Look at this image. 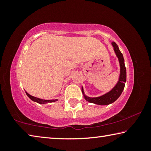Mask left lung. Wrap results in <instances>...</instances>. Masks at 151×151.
<instances>
[{
    "instance_id": "8db88e82",
    "label": "left lung",
    "mask_w": 151,
    "mask_h": 151,
    "mask_svg": "<svg viewBox=\"0 0 151 151\" xmlns=\"http://www.w3.org/2000/svg\"><path fill=\"white\" fill-rule=\"evenodd\" d=\"M112 46L119 62L120 74L119 81H117L116 85L111 91L107 92L103 95L96 97H90L86 95L83 87L82 86V92H83L84 98L89 103L99 104V105H108V104L116 101L119 99V97L121 96V93L124 90L125 83H126L127 80V70L124 65V57L115 42H112Z\"/></svg>"
}]
</instances>
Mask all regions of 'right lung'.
Segmentation results:
<instances>
[{
    "instance_id": "right-lung-1",
    "label": "right lung",
    "mask_w": 151,
    "mask_h": 151,
    "mask_svg": "<svg viewBox=\"0 0 151 151\" xmlns=\"http://www.w3.org/2000/svg\"><path fill=\"white\" fill-rule=\"evenodd\" d=\"M25 92H26L27 95L29 97L30 99H31L32 101L36 102V103L41 104H45L49 103H54V102H56V101H58V99H52V100H45V99H39V98H37V97L31 96V95H30V94H29V93H28L27 91H25Z\"/></svg>"
}]
</instances>
